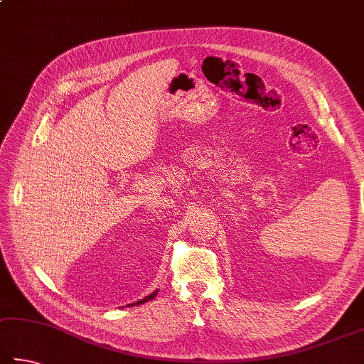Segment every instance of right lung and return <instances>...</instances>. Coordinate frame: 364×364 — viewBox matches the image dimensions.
Here are the masks:
<instances>
[{
	"instance_id": "right-lung-1",
	"label": "right lung",
	"mask_w": 364,
	"mask_h": 364,
	"mask_svg": "<svg viewBox=\"0 0 364 364\" xmlns=\"http://www.w3.org/2000/svg\"><path fill=\"white\" fill-rule=\"evenodd\" d=\"M157 291H159V289H154L153 293H151L149 296H146V297H143V299H140V301H136V302H134V304H127V306H138V304H143V302H148V301H151V299H154L156 297V294H157Z\"/></svg>"
}]
</instances>
